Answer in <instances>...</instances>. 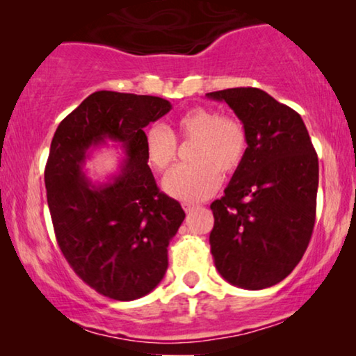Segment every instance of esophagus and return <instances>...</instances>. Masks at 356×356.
<instances>
[{
    "label": "esophagus",
    "mask_w": 356,
    "mask_h": 356,
    "mask_svg": "<svg viewBox=\"0 0 356 356\" xmlns=\"http://www.w3.org/2000/svg\"><path fill=\"white\" fill-rule=\"evenodd\" d=\"M197 206H196V204H191V202H184L183 204V209H184V211H186V212H191V211H194V209H196Z\"/></svg>",
    "instance_id": "34e87169"
}]
</instances>
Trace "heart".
I'll return each mask as SVG.
<instances>
[{
    "label": "heart",
    "mask_w": 356,
    "mask_h": 356,
    "mask_svg": "<svg viewBox=\"0 0 356 356\" xmlns=\"http://www.w3.org/2000/svg\"><path fill=\"white\" fill-rule=\"evenodd\" d=\"M175 128L181 140H194L189 154L193 165L172 170L163 179V189L181 201H204L220 186V172L230 175L241 165L248 147L246 129L241 121L207 106L188 110ZM144 145L147 162L157 172L167 170L177 157V140L165 126H150Z\"/></svg>",
    "instance_id": "heart-1"
}]
</instances>
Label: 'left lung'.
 Here are the masks:
<instances>
[{
  "label": "left lung",
  "mask_w": 356,
  "mask_h": 356,
  "mask_svg": "<svg viewBox=\"0 0 356 356\" xmlns=\"http://www.w3.org/2000/svg\"><path fill=\"white\" fill-rule=\"evenodd\" d=\"M225 102L246 129L248 147L225 196L211 204V252L228 284H279L313 235L319 163L301 116L267 92L236 87L206 94Z\"/></svg>",
  "instance_id": "1"
}]
</instances>
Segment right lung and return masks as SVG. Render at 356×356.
I'll use <instances>...</instances> for the list:
<instances>
[{"label": "right lung", "mask_w": 356, "mask_h": 356, "mask_svg": "<svg viewBox=\"0 0 356 356\" xmlns=\"http://www.w3.org/2000/svg\"><path fill=\"white\" fill-rule=\"evenodd\" d=\"M170 110L160 97L99 90L53 136L45 188L58 245L76 274L108 298L138 300L162 282L167 248L184 220L179 202L159 191L145 157L144 128ZM108 142L124 152L120 172L92 182L85 160Z\"/></svg>", "instance_id": "right-lung-1"}]
</instances>
